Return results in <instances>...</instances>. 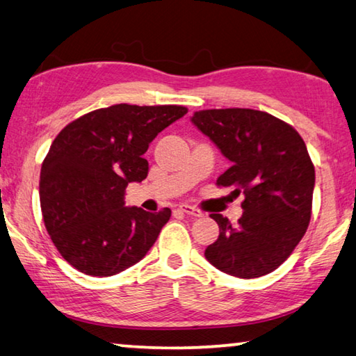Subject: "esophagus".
I'll use <instances>...</instances> for the list:
<instances>
[{"instance_id":"34e87169","label":"esophagus","mask_w":356,"mask_h":356,"mask_svg":"<svg viewBox=\"0 0 356 356\" xmlns=\"http://www.w3.org/2000/svg\"><path fill=\"white\" fill-rule=\"evenodd\" d=\"M179 209L182 210L184 213L186 215H191V216H202V212L200 209L193 207V206H188V204H182V206H179Z\"/></svg>"}]
</instances>
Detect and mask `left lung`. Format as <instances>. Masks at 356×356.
<instances>
[{
    "mask_svg": "<svg viewBox=\"0 0 356 356\" xmlns=\"http://www.w3.org/2000/svg\"><path fill=\"white\" fill-rule=\"evenodd\" d=\"M191 122L231 161L216 185L245 195L237 225L210 215L220 236L206 259L237 278L272 273L309 226L316 171L303 138L284 120L250 108L196 111Z\"/></svg>",
    "mask_w": 356,
    "mask_h": 356,
    "instance_id": "left-lung-1",
    "label": "left lung"
}]
</instances>
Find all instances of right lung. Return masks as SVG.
Segmentation results:
<instances>
[{
	"label": "right lung",
	"instance_id": "1",
	"mask_svg": "<svg viewBox=\"0 0 356 356\" xmlns=\"http://www.w3.org/2000/svg\"><path fill=\"white\" fill-rule=\"evenodd\" d=\"M186 111L119 104L59 131L42 163L39 195L48 236L72 267L105 278L146 256L171 209L125 207V188L147 177L149 144Z\"/></svg>",
	"mask_w": 356,
	"mask_h": 356
}]
</instances>
